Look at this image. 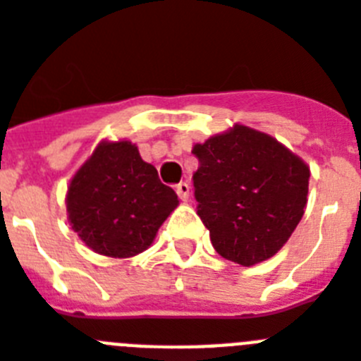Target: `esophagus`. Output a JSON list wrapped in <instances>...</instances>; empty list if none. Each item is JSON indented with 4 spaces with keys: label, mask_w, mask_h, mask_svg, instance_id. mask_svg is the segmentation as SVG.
<instances>
[{
    "label": "esophagus",
    "mask_w": 361,
    "mask_h": 361,
    "mask_svg": "<svg viewBox=\"0 0 361 361\" xmlns=\"http://www.w3.org/2000/svg\"><path fill=\"white\" fill-rule=\"evenodd\" d=\"M176 192H178V196H180L181 202H187L189 200V195H190V187L187 181H181V183H178V187H176Z\"/></svg>",
    "instance_id": "1"
}]
</instances>
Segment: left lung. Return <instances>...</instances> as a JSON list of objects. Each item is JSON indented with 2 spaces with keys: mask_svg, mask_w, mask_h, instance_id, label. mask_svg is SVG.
Returning a JSON list of instances; mask_svg holds the SVG:
<instances>
[{
  "mask_svg": "<svg viewBox=\"0 0 361 361\" xmlns=\"http://www.w3.org/2000/svg\"><path fill=\"white\" fill-rule=\"evenodd\" d=\"M198 216L213 247L240 266L274 257L301 222L310 169L271 135L244 124L196 143Z\"/></svg>",
  "mask_w": 361,
  "mask_h": 361,
  "instance_id": "1",
  "label": "left lung"
}]
</instances>
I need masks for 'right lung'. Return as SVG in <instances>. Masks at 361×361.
<instances>
[{
    "mask_svg": "<svg viewBox=\"0 0 361 361\" xmlns=\"http://www.w3.org/2000/svg\"><path fill=\"white\" fill-rule=\"evenodd\" d=\"M180 204L156 166L132 141H101L69 181L66 207L73 231L90 250L128 259L152 246L157 229Z\"/></svg>",
    "mask_w": 361,
    "mask_h": 361,
    "instance_id": "add662e5",
    "label": "right lung"
}]
</instances>
